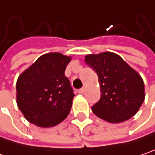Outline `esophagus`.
Returning <instances> with one entry per match:
<instances>
[{
  "instance_id": "esophagus-1",
  "label": "esophagus",
  "mask_w": 155,
  "mask_h": 155,
  "mask_svg": "<svg viewBox=\"0 0 155 155\" xmlns=\"http://www.w3.org/2000/svg\"><path fill=\"white\" fill-rule=\"evenodd\" d=\"M85 90H86V87L83 86L82 88H81V89L78 90V92H79V93H84V92H85Z\"/></svg>"
}]
</instances>
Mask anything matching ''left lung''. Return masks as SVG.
I'll return each instance as SVG.
<instances>
[{
    "instance_id": "left-lung-1",
    "label": "left lung",
    "mask_w": 155,
    "mask_h": 155,
    "mask_svg": "<svg viewBox=\"0 0 155 155\" xmlns=\"http://www.w3.org/2000/svg\"><path fill=\"white\" fill-rule=\"evenodd\" d=\"M85 62L97 73L101 86V99L91 108L92 112L110 123L131 118L144 100L141 76L114 53L89 54Z\"/></svg>"
}]
</instances>
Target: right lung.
Here are the masks:
<instances>
[{
    "label": "right lung",
    "mask_w": 155,
    "mask_h": 155,
    "mask_svg": "<svg viewBox=\"0 0 155 155\" xmlns=\"http://www.w3.org/2000/svg\"><path fill=\"white\" fill-rule=\"evenodd\" d=\"M70 60L59 53L46 54L18 77L17 104L31 124L50 127L68 116L74 96L64 75Z\"/></svg>",
    "instance_id": "add662e5"
}]
</instances>
